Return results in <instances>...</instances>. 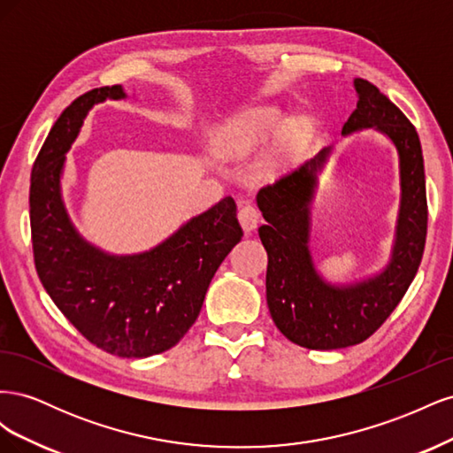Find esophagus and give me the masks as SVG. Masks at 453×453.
I'll use <instances>...</instances> for the list:
<instances>
[{"mask_svg":"<svg viewBox=\"0 0 453 453\" xmlns=\"http://www.w3.org/2000/svg\"><path fill=\"white\" fill-rule=\"evenodd\" d=\"M258 219H260V213H258V210L255 208V205H251V203L242 205V210L238 211V221H240L245 234H251V232L257 228Z\"/></svg>","mask_w":453,"mask_h":453,"instance_id":"obj_1","label":"esophagus"}]
</instances>
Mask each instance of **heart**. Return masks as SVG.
I'll return each instance as SVG.
<instances>
[{
    "instance_id": "1",
    "label": "heart",
    "mask_w": 453,
    "mask_h": 453,
    "mask_svg": "<svg viewBox=\"0 0 453 453\" xmlns=\"http://www.w3.org/2000/svg\"><path fill=\"white\" fill-rule=\"evenodd\" d=\"M303 130L281 109L273 105H251L232 113L217 132L215 147L228 158H243L276 140L257 162V173L273 180L289 170L303 149Z\"/></svg>"
}]
</instances>
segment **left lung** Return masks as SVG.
Here are the masks:
<instances>
[{
  "label": "left lung",
  "instance_id": "1",
  "mask_svg": "<svg viewBox=\"0 0 453 453\" xmlns=\"http://www.w3.org/2000/svg\"><path fill=\"white\" fill-rule=\"evenodd\" d=\"M357 109L342 135L374 130L399 158V211L388 265L361 280L333 283L315 266L310 250L311 202L333 147H325L298 172L258 190L266 225L258 228L268 253L266 303L285 338L308 349H340L376 333L401 303L419 268L427 234L423 153L416 128L386 94L355 79Z\"/></svg>",
  "mask_w": 453,
  "mask_h": 453
}]
</instances>
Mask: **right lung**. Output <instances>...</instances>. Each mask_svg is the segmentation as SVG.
<instances>
[{
  "mask_svg": "<svg viewBox=\"0 0 453 453\" xmlns=\"http://www.w3.org/2000/svg\"><path fill=\"white\" fill-rule=\"evenodd\" d=\"M127 98L120 85L104 87L64 109L34 164L30 223L37 276L52 303L94 346L143 359L187 334L243 232L226 196L147 251L115 255L81 234L62 195L65 155L96 104Z\"/></svg>",
  "mask_w": 453,
  "mask_h": 453,
  "instance_id": "add662e5",
  "label": "right lung"
}]
</instances>
